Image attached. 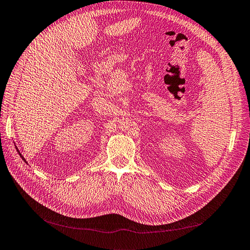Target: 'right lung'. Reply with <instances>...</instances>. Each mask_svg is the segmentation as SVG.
Listing matches in <instances>:
<instances>
[{"instance_id":"right-lung-1","label":"right lung","mask_w":250,"mask_h":250,"mask_svg":"<svg viewBox=\"0 0 250 250\" xmlns=\"http://www.w3.org/2000/svg\"><path fill=\"white\" fill-rule=\"evenodd\" d=\"M16 148H17V150H18V152H19V154H20V156H21V160H22V161H24V162H25V163H26V164H27V162H26V160H25V158H24V156H22V155H21V152H20V151H19V149H18V147H16Z\"/></svg>"}]
</instances>
